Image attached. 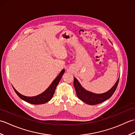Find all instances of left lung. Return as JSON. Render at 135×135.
Instances as JSON below:
<instances>
[{"instance_id":"left-lung-1","label":"left lung","mask_w":135,"mask_h":135,"mask_svg":"<svg viewBox=\"0 0 135 135\" xmlns=\"http://www.w3.org/2000/svg\"><path fill=\"white\" fill-rule=\"evenodd\" d=\"M119 78L113 87L107 92L102 94H96L88 91L83 88L79 81L75 78H74V85L75 87L76 95L78 98L84 103L89 105H96L105 101L110 98L115 91L118 84Z\"/></svg>"}]
</instances>
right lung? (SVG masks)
Returning a JSON list of instances; mask_svg holds the SVG:
<instances>
[{"mask_svg":"<svg viewBox=\"0 0 135 135\" xmlns=\"http://www.w3.org/2000/svg\"><path fill=\"white\" fill-rule=\"evenodd\" d=\"M65 72V70L63 69L60 73L59 74V75L56 77V78L54 80L53 82L51 83L49 86L48 87L46 90L44 91V92L42 93L41 94H39V95H37L35 96H32V97H28L25 96L24 95H22L21 94L18 93L15 89L13 88L14 91L16 93L17 95L20 98H21L22 100H24V101L27 102L28 103H30L31 104H44L48 102L52 98L53 96V94L54 93V91H55L56 88L57 87V85L59 83L60 79H61V77L63 74H64Z\"/></svg>","mask_w":135,"mask_h":135,"instance_id":"add662e5","label":"right lung"}]
</instances>
